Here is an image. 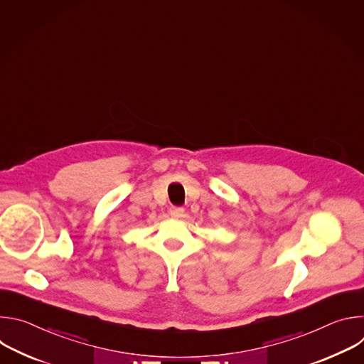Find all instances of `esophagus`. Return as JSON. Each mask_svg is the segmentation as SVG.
Segmentation results:
<instances>
[{
	"mask_svg": "<svg viewBox=\"0 0 364 364\" xmlns=\"http://www.w3.org/2000/svg\"><path fill=\"white\" fill-rule=\"evenodd\" d=\"M183 213H184V209H183V207H171V209H170V216H171V218H174V219L181 218V216H183Z\"/></svg>",
	"mask_w": 364,
	"mask_h": 364,
	"instance_id": "34e87169",
	"label": "esophagus"
}]
</instances>
